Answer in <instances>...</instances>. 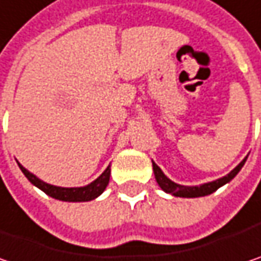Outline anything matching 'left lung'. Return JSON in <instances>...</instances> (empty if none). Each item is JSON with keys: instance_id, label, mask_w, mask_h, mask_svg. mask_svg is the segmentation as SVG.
Instances as JSON below:
<instances>
[{"instance_id": "obj_1", "label": "left lung", "mask_w": 261, "mask_h": 261, "mask_svg": "<svg viewBox=\"0 0 261 261\" xmlns=\"http://www.w3.org/2000/svg\"><path fill=\"white\" fill-rule=\"evenodd\" d=\"M248 156H245L242 161L238 164L237 167L222 178H217L214 181H210V183H204V185H199V186H183V185H177L173 180H170L168 177L162 173V170L152 161V167H153V173H155V178L158 181V185L161 186V189L167 193H171L174 196H180V198H199V196H205L210 195L213 192H216L219 188H222L223 185L229 183L233 177L237 176L239 173V170L244 167V164L247 161Z\"/></svg>"}]
</instances>
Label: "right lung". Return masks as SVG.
I'll return each mask as SVG.
<instances>
[{
    "label": "right lung",
    "mask_w": 261,
    "mask_h": 261,
    "mask_svg": "<svg viewBox=\"0 0 261 261\" xmlns=\"http://www.w3.org/2000/svg\"><path fill=\"white\" fill-rule=\"evenodd\" d=\"M19 167H20L22 173L26 176V178L34 186L39 188L41 191L45 192L48 196H51L54 199L66 201V202H84V201H91V199L97 198L100 193H103V191L106 189V186L109 183V177H111V168L108 167L94 181H91L87 186H83V188H60V186H53V185H48V183L39 180L38 177L29 173L22 164H19Z\"/></svg>",
    "instance_id": "obj_1"
}]
</instances>
